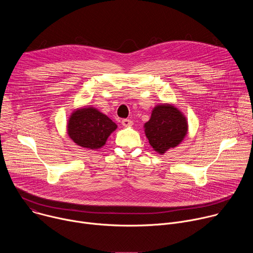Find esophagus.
Wrapping results in <instances>:
<instances>
[{
    "label": "esophagus",
    "instance_id": "1",
    "mask_svg": "<svg viewBox=\"0 0 253 253\" xmlns=\"http://www.w3.org/2000/svg\"><path fill=\"white\" fill-rule=\"evenodd\" d=\"M122 125L124 127H131L133 125V122L130 119H123L122 120Z\"/></svg>",
    "mask_w": 253,
    "mask_h": 253
}]
</instances>
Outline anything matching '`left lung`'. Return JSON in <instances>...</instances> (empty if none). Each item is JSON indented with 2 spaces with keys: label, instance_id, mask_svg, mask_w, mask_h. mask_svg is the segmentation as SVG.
<instances>
[{
  "label": "left lung",
  "instance_id": "8db88e82",
  "mask_svg": "<svg viewBox=\"0 0 253 253\" xmlns=\"http://www.w3.org/2000/svg\"><path fill=\"white\" fill-rule=\"evenodd\" d=\"M144 129L153 150L162 155L182 142L188 131V123L176 107L160 104L154 107Z\"/></svg>",
  "mask_w": 253,
  "mask_h": 253
}]
</instances>
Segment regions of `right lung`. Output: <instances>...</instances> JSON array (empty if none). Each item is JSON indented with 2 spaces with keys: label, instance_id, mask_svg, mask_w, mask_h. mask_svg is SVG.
Wrapping results in <instances>:
<instances>
[{
  "label": "right lung",
  "instance_id": "add662e5",
  "mask_svg": "<svg viewBox=\"0 0 253 253\" xmlns=\"http://www.w3.org/2000/svg\"><path fill=\"white\" fill-rule=\"evenodd\" d=\"M117 125L94 107L77 109L71 114L67 132L77 145L88 149H99L115 131Z\"/></svg>",
  "mask_w": 253,
  "mask_h": 253
}]
</instances>
